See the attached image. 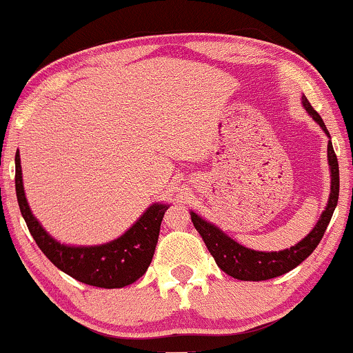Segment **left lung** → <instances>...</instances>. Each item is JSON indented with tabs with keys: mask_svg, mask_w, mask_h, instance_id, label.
<instances>
[{
	"mask_svg": "<svg viewBox=\"0 0 353 353\" xmlns=\"http://www.w3.org/2000/svg\"><path fill=\"white\" fill-rule=\"evenodd\" d=\"M301 104L310 117H313L316 123L323 128V132L327 135V163L329 171H331V194H329L327 203H325L324 212L321 213L318 223L314 228L303 238L300 243L290 249H283L279 252H267V251H254V249L244 248L238 241L230 238L225 231H221L216 225L203 220L202 216L195 212H190L192 223L195 230L202 236L205 246L215 259L216 265L228 274L230 276L244 282H261V280H269L274 276L283 275L287 272L293 270L296 265H300L305 259L314 251L319 241L323 239L329 221H331L334 210L337 207L339 200V163L337 156L334 153L331 135L321 119V115L313 109L310 101L305 96H301Z\"/></svg>",
	"mask_w": 353,
	"mask_h": 353,
	"instance_id": "1",
	"label": "left lung"
}]
</instances>
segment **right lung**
<instances>
[{
    "instance_id": "right-lung-1",
    "label": "right lung",
    "mask_w": 353,
    "mask_h": 353,
    "mask_svg": "<svg viewBox=\"0 0 353 353\" xmlns=\"http://www.w3.org/2000/svg\"><path fill=\"white\" fill-rule=\"evenodd\" d=\"M14 161L16 195L22 218L28 223V228L40 251L50 259L53 265L77 279L78 282L99 288L127 287L137 282L148 270L158 243L164 212L169 208L168 203H151L130 228L109 243L97 246L61 244L43 230L29 207L22 182L19 150Z\"/></svg>"
}]
</instances>
